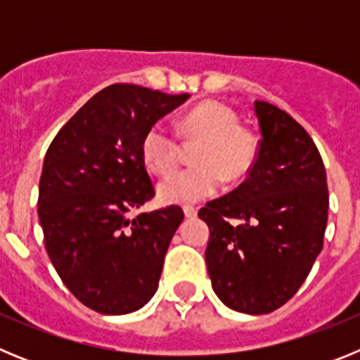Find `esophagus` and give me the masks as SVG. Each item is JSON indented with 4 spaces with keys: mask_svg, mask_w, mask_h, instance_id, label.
Segmentation results:
<instances>
[{
    "mask_svg": "<svg viewBox=\"0 0 360 360\" xmlns=\"http://www.w3.org/2000/svg\"><path fill=\"white\" fill-rule=\"evenodd\" d=\"M184 214H186V218H196L198 209L193 207V205H186V207H184Z\"/></svg>",
    "mask_w": 360,
    "mask_h": 360,
    "instance_id": "obj_1",
    "label": "esophagus"
}]
</instances>
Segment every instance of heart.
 <instances>
[{
  "mask_svg": "<svg viewBox=\"0 0 360 360\" xmlns=\"http://www.w3.org/2000/svg\"><path fill=\"white\" fill-rule=\"evenodd\" d=\"M178 131L189 141H203L195 155L196 167L165 176L157 187L165 203H195L214 195L224 184L238 182L249 173L257 157V139L240 126V117L229 104L205 101L187 111ZM178 139L164 122L153 124L142 139V157L148 169L169 173L178 162Z\"/></svg>",
  "mask_w": 360,
  "mask_h": 360,
  "instance_id": "heart-1",
  "label": "heart"
}]
</instances>
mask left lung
Listing matches in <instances>:
<instances>
[{
    "mask_svg": "<svg viewBox=\"0 0 360 360\" xmlns=\"http://www.w3.org/2000/svg\"><path fill=\"white\" fill-rule=\"evenodd\" d=\"M262 141L249 176L207 202L212 290L229 308L270 314L299 290L323 249L328 186L323 158L287 111L254 103Z\"/></svg>",
    "mask_w": 360,
    "mask_h": 360,
    "instance_id": "obj_1",
    "label": "left lung"
}]
</instances>
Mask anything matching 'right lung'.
<instances>
[{
	"instance_id": "right-lung-1",
	"label": "right lung",
	"mask_w": 360,
	"mask_h": 360,
	"mask_svg": "<svg viewBox=\"0 0 360 360\" xmlns=\"http://www.w3.org/2000/svg\"><path fill=\"white\" fill-rule=\"evenodd\" d=\"M191 95L111 84L81 108L44 155L37 214L50 262L91 310L122 316L155 295L184 211L141 209L155 196L142 157L153 124Z\"/></svg>"
}]
</instances>
